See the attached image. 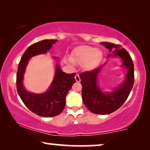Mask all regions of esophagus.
I'll use <instances>...</instances> for the list:
<instances>
[{"label": "esophagus", "instance_id": "obj_1", "mask_svg": "<svg viewBox=\"0 0 150 150\" xmlns=\"http://www.w3.org/2000/svg\"><path fill=\"white\" fill-rule=\"evenodd\" d=\"M75 80H76V81L78 82V83L81 82V78H80L79 74H76L75 76Z\"/></svg>", "mask_w": 150, "mask_h": 150}]
</instances>
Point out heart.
Listing matches in <instances>:
<instances>
[{
    "mask_svg": "<svg viewBox=\"0 0 150 150\" xmlns=\"http://www.w3.org/2000/svg\"><path fill=\"white\" fill-rule=\"evenodd\" d=\"M103 58L101 50L91 46H84L80 47L73 53L71 61L83 67L87 70H93L98 67Z\"/></svg>",
    "mask_w": 150,
    "mask_h": 150,
    "instance_id": "1",
    "label": "heart"
}]
</instances>
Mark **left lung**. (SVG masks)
<instances>
[{"mask_svg": "<svg viewBox=\"0 0 150 150\" xmlns=\"http://www.w3.org/2000/svg\"><path fill=\"white\" fill-rule=\"evenodd\" d=\"M100 44L109 50L108 59L117 57L122 60L121 67L126 69L124 80L111 91H104L100 87L99 77L108 60L93 71L82 73L80 78L83 86L82 98L85 105L93 113L107 115L120 108L128 98L134 84V65L128 52L120 45L109 42Z\"/></svg>", "mask_w": 150, "mask_h": 150, "instance_id": "left-lung-1", "label": "left lung"}]
</instances>
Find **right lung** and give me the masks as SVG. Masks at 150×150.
<instances>
[{
  "label": "right lung",
  "mask_w": 150,
  "mask_h": 150,
  "mask_svg": "<svg viewBox=\"0 0 150 150\" xmlns=\"http://www.w3.org/2000/svg\"><path fill=\"white\" fill-rule=\"evenodd\" d=\"M56 42V40H44L28 47L20 59L16 76L17 91L22 102L33 112L44 117L57 116L62 112L65 106L67 94L76 83V74L63 72L59 65L60 59L52 57L55 61V71L47 91L40 93L28 91L24 85V76L30 59L37 55L46 54Z\"/></svg>",
  "instance_id": "1"
}]
</instances>
